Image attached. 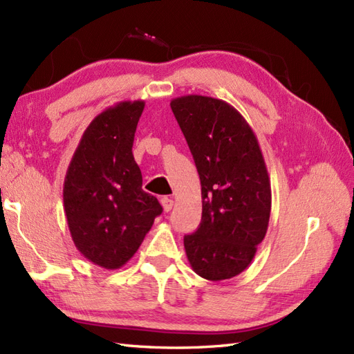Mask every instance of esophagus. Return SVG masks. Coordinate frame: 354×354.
I'll return each mask as SVG.
<instances>
[{
  "mask_svg": "<svg viewBox=\"0 0 354 354\" xmlns=\"http://www.w3.org/2000/svg\"><path fill=\"white\" fill-rule=\"evenodd\" d=\"M161 205H162V209H165V212H169L171 209V206H174V201H171V198H169V197H162Z\"/></svg>",
  "mask_w": 354,
  "mask_h": 354,
  "instance_id": "34e87169",
  "label": "esophagus"
}]
</instances>
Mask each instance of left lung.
Wrapping results in <instances>:
<instances>
[{
    "label": "left lung",
    "mask_w": 354,
    "mask_h": 354,
    "mask_svg": "<svg viewBox=\"0 0 354 354\" xmlns=\"http://www.w3.org/2000/svg\"><path fill=\"white\" fill-rule=\"evenodd\" d=\"M170 107L202 184V221L184 236L187 259L205 279L233 278L254 259L270 216V180L257 138L223 100L184 95Z\"/></svg>",
    "instance_id": "1"
}]
</instances>
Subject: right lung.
Instances as JSON below:
<instances>
[{"instance_id": "1", "label": "right lung", "mask_w": 354, "mask_h": 354, "mask_svg": "<svg viewBox=\"0 0 354 354\" xmlns=\"http://www.w3.org/2000/svg\"><path fill=\"white\" fill-rule=\"evenodd\" d=\"M145 102H121L98 113L71 158L62 197L71 239L80 254L104 269H118L139 250L162 212L142 189L133 157L136 127Z\"/></svg>"}]
</instances>
